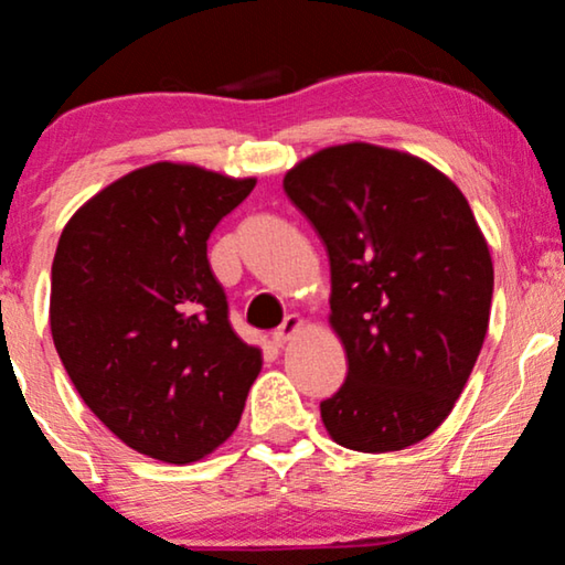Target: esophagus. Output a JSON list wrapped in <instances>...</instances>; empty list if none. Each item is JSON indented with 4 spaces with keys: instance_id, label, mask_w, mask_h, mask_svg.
I'll list each match as a JSON object with an SVG mask.
<instances>
[{
    "instance_id": "obj_1",
    "label": "esophagus",
    "mask_w": 565,
    "mask_h": 565,
    "mask_svg": "<svg viewBox=\"0 0 565 565\" xmlns=\"http://www.w3.org/2000/svg\"><path fill=\"white\" fill-rule=\"evenodd\" d=\"M303 329V319H300L298 313H290L288 319H285L280 327H277L275 331H273V342L277 344V347H282L285 342H290L292 337L298 334V331Z\"/></svg>"
}]
</instances>
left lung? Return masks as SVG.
I'll use <instances>...</instances> for the list:
<instances>
[{
    "instance_id": "1",
    "label": "left lung",
    "mask_w": 565,
    "mask_h": 565,
    "mask_svg": "<svg viewBox=\"0 0 565 565\" xmlns=\"http://www.w3.org/2000/svg\"><path fill=\"white\" fill-rule=\"evenodd\" d=\"M282 188L329 252V323L350 362L323 427L360 452L422 443L489 331L493 265L466 195L424 159L362 141L298 161Z\"/></svg>"
}]
</instances>
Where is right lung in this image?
Masks as SVG:
<instances>
[{
    "mask_svg": "<svg viewBox=\"0 0 565 565\" xmlns=\"http://www.w3.org/2000/svg\"><path fill=\"white\" fill-rule=\"evenodd\" d=\"M257 180L157 161L61 231L51 334L92 414L136 452L188 466L234 435L262 350L242 342L207 236Z\"/></svg>",
    "mask_w": 565,
    "mask_h": 565,
    "instance_id": "right-lung-1",
    "label": "right lung"
}]
</instances>
